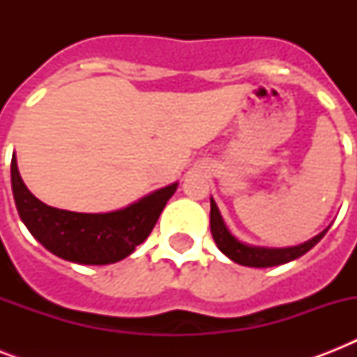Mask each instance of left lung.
<instances>
[{
	"label": "left lung",
	"mask_w": 357,
	"mask_h": 357,
	"mask_svg": "<svg viewBox=\"0 0 357 357\" xmlns=\"http://www.w3.org/2000/svg\"><path fill=\"white\" fill-rule=\"evenodd\" d=\"M330 229H322L321 234L315 235L310 241H305L296 246H285V248H271V246H255V244H246L243 241H238L231 231L228 229L226 222H224L222 215L218 211L217 204L211 198V234L215 243H217L218 250L224 255H228L229 259L238 263L243 266H255V268H266V266H276L289 263L302 257L305 252H310L319 241H321L326 231Z\"/></svg>",
	"instance_id": "obj_1"
}]
</instances>
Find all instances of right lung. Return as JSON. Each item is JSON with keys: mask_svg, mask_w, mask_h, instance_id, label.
<instances>
[{"mask_svg": "<svg viewBox=\"0 0 357 357\" xmlns=\"http://www.w3.org/2000/svg\"><path fill=\"white\" fill-rule=\"evenodd\" d=\"M10 181L16 209L31 235L61 259L79 265H111L144 243L178 181L157 189L128 207L109 213H75L46 206L25 187L13 157Z\"/></svg>", "mask_w": 357, "mask_h": 357, "instance_id": "obj_1", "label": "right lung"}]
</instances>
